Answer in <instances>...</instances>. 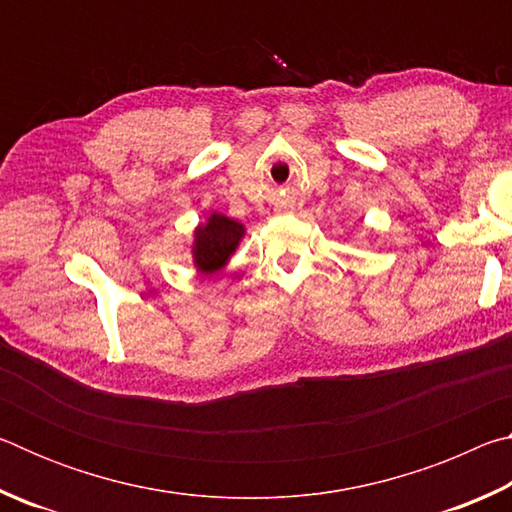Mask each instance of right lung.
I'll use <instances>...</instances> for the list:
<instances>
[{"instance_id": "1", "label": "right lung", "mask_w": 512, "mask_h": 512, "mask_svg": "<svg viewBox=\"0 0 512 512\" xmlns=\"http://www.w3.org/2000/svg\"><path fill=\"white\" fill-rule=\"evenodd\" d=\"M246 228L239 221H232L219 212L210 214V219L201 223L194 232V266L201 273H216L228 264L235 253Z\"/></svg>"}]
</instances>
